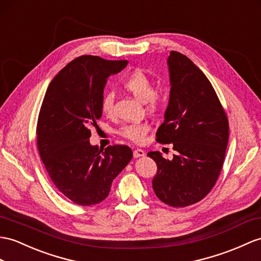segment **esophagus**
Wrapping results in <instances>:
<instances>
[{
    "label": "esophagus",
    "mask_w": 261,
    "mask_h": 261,
    "mask_svg": "<svg viewBox=\"0 0 261 261\" xmlns=\"http://www.w3.org/2000/svg\"><path fill=\"white\" fill-rule=\"evenodd\" d=\"M133 156H134L135 158L143 157V156H145V151L143 149H141V148H137V149H135L134 151H133Z\"/></svg>",
    "instance_id": "esophagus-1"
}]
</instances>
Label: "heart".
I'll return each instance as SVG.
<instances>
[{"label":"heart","instance_id":"b5f03b06","mask_svg":"<svg viewBox=\"0 0 261 261\" xmlns=\"http://www.w3.org/2000/svg\"><path fill=\"white\" fill-rule=\"evenodd\" d=\"M126 91L134 95L138 100L146 101L148 110L155 111L158 109L161 101L155 94V85L149 76L142 69H135L122 81ZM114 106V95L112 93L105 94L100 101V110L106 115L112 113ZM148 126L145 123H132L120 127L118 134L134 143H143L147 135Z\"/></svg>","mask_w":261,"mask_h":261}]
</instances>
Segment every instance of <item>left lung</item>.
I'll return each mask as SVG.
<instances>
[{
  "label": "left lung",
  "instance_id": "8db88e82",
  "mask_svg": "<svg viewBox=\"0 0 261 261\" xmlns=\"http://www.w3.org/2000/svg\"><path fill=\"white\" fill-rule=\"evenodd\" d=\"M169 104L156 133L161 144H173L167 161L149 151L157 173L152 189L171 207L196 204L211 193L224 165L229 138L226 112L206 75L184 54L171 50Z\"/></svg>",
  "mask_w": 261,
  "mask_h": 261
}]
</instances>
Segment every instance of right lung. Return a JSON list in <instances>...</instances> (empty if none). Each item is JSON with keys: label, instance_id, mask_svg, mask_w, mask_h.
<instances>
[{"label": "right lung", "instance_id": "1", "mask_svg": "<svg viewBox=\"0 0 261 261\" xmlns=\"http://www.w3.org/2000/svg\"><path fill=\"white\" fill-rule=\"evenodd\" d=\"M126 60L82 55L49 83L36 126L37 149L50 180L69 200L92 206L110 194L113 180L133 157L126 145L91 146V128L101 117L106 81Z\"/></svg>", "mask_w": 261, "mask_h": 261}]
</instances>
